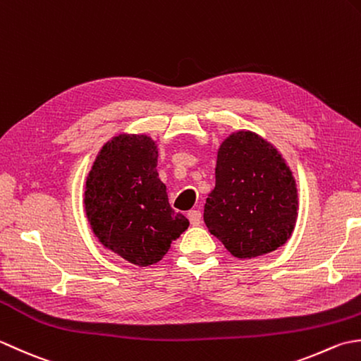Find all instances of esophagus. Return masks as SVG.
<instances>
[{
    "instance_id": "obj_1",
    "label": "esophagus",
    "mask_w": 361,
    "mask_h": 361,
    "mask_svg": "<svg viewBox=\"0 0 361 361\" xmlns=\"http://www.w3.org/2000/svg\"><path fill=\"white\" fill-rule=\"evenodd\" d=\"M187 218L191 226H200L201 224V219H202V215L200 210H190L187 213Z\"/></svg>"
}]
</instances>
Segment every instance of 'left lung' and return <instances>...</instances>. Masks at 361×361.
<instances>
[{"mask_svg": "<svg viewBox=\"0 0 361 361\" xmlns=\"http://www.w3.org/2000/svg\"><path fill=\"white\" fill-rule=\"evenodd\" d=\"M215 179L204 221L227 251L252 259L285 245L296 223L298 190L277 149L254 132H235L218 151Z\"/></svg>", "mask_w": 361, "mask_h": 361, "instance_id": "obj_1", "label": "left lung"}]
</instances>
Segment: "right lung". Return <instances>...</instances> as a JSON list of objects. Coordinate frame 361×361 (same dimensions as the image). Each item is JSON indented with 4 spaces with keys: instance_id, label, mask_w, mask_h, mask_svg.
<instances>
[{
    "instance_id": "add662e5",
    "label": "right lung",
    "mask_w": 361,
    "mask_h": 361,
    "mask_svg": "<svg viewBox=\"0 0 361 361\" xmlns=\"http://www.w3.org/2000/svg\"><path fill=\"white\" fill-rule=\"evenodd\" d=\"M157 154L149 137H115L102 146L85 183V213L94 235L138 267L157 263L190 224L168 202Z\"/></svg>"
}]
</instances>
